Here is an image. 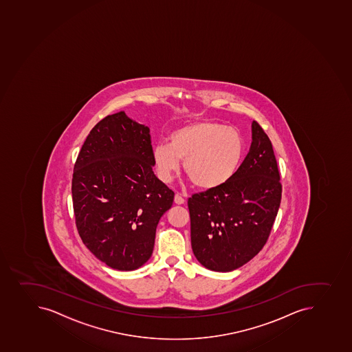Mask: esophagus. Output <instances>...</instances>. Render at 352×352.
Returning <instances> with one entry per match:
<instances>
[{
    "instance_id": "1",
    "label": "esophagus",
    "mask_w": 352,
    "mask_h": 352,
    "mask_svg": "<svg viewBox=\"0 0 352 352\" xmlns=\"http://www.w3.org/2000/svg\"><path fill=\"white\" fill-rule=\"evenodd\" d=\"M184 198L181 195L177 194L175 196V203L177 205L184 204Z\"/></svg>"
}]
</instances>
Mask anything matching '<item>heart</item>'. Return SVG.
I'll return each instance as SVG.
<instances>
[{
    "mask_svg": "<svg viewBox=\"0 0 352 352\" xmlns=\"http://www.w3.org/2000/svg\"><path fill=\"white\" fill-rule=\"evenodd\" d=\"M244 153V138L234 127L198 121L172 132L168 144H156L153 158L165 182L177 175L182 161L186 175L196 187L217 189L237 173Z\"/></svg>",
    "mask_w": 352,
    "mask_h": 352,
    "instance_id": "heart-1",
    "label": "heart"
}]
</instances>
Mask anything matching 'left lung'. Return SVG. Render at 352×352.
<instances>
[{
  "instance_id": "obj_1",
  "label": "left lung",
  "mask_w": 352,
  "mask_h": 352,
  "mask_svg": "<svg viewBox=\"0 0 352 352\" xmlns=\"http://www.w3.org/2000/svg\"><path fill=\"white\" fill-rule=\"evenodd\" d=\"M281 184L272 141L258 122L237 173L222 187L188 199L191 248L205 268L228 272L254 258L268 241L280 206Z\"/></svg>"
}]
</instances>
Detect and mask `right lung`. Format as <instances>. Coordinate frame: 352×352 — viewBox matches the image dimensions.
Returning a JSON list of instances; mask_svg holds the SVG:
<instances>
[{
  "label": "right lung",
  "instance_id": "obj_1",
  "mask_svg": "<svg viewBox=\"0 0 352 352\" xmlns=\"http://www.w3.org/2000/svg\"><path fill=\"white\" fill-rule=\"evenodd\" d=\"M154 165L149 127L124 111L98 122L78 153L72 179L77 231L111 268L130 272L151 256L158 221L175 199Z\"/></svg>",
  "mask_w": 352,
  "mask_h": 352
}]
</instances>
